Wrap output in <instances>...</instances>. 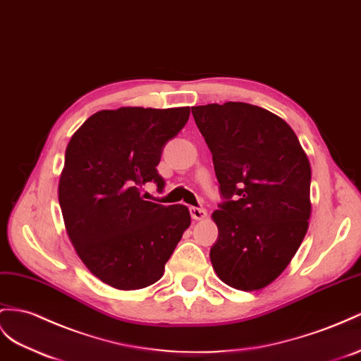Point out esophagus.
<instances>
[{
    "mask_svg": "<svg viewBox=\"0 0 361 361\" xmlns=\"http://www.w3.org/2000/svg\"><path fill=\"white\" fill-rule=\"evenodd\" d=\"M189 212H190V216L197 221H201L207 216V210L202 207H190Z\"/></svg>",
    "mask_w": 361,
    "mask_h": 361,
    "instance_id": "obj_1",
    "label": "esophagus"
}]
</instances>
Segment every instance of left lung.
<instances>
[{"mask_svg": "<svg viewBox=\"0 0 361 361\" xmlns=\"http://www.w3.org/2000/svg\"><path fill=\"white\" fill-rule=\"evenodd\" d=\"M214 159L223 202L210 261L236 290L271 283L300 247L311 215V168L290 125L261 106L192 108Z\"/></svg>", "mask_w": 361, "mask_h": 361, "instance_id": "left-lung-1", "label": "left lung"}]
</instances>
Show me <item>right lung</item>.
<instances>
[{"mask_svg":"<svg viewBox=\"0 0 361 361\" xmlns=\"http://www.w3.org/2000/svg\"><path fill=\"white\" fill-rule=\"evenodd\" d=\"M189 106L104 109L67 146L59 204L71 244L87 269L117 290H140L160 279L190 226L186 206L140 197L154 181L164 145L188 123Z\"/></svg>","mask_w":361,"mask_h":361,"instance_id":"add662e5","label":"right lung"}]
</instances>
